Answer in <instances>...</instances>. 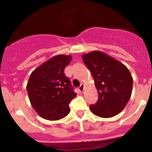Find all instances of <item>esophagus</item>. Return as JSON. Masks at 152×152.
I'll list each match as a JSON object with an SVG mask.
<instances>
[{
    "label": "esophagus",
    "mask_w": 152,
    "mask_h": 152,
    "mask_svg": "<svg viewBox=\"0 0 152 152\" xmlns=\"http://www.w3.org/2000/svg\"><path fill=\"white\" fill-rule=\"evenodd\" d=\"M78 89L80 92L82 93L83 91H84V84H80V86L78 88Z\"/></svg>",
    "instance_id": "esophagus-1"
}]
</instances>
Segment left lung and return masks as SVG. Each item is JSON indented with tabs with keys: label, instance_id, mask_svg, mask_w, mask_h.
Wrapping results in <instances>:
<instances>
[{
	"label": "left lung",
	"instance_id": "left-lung-1",
	"mask_svg": "<svg viewBox=\"0 0 152 152\" xmlns=\"http://www.w3.org/2000/svg\"><path fill=\"white\" fill-rule=\"evenodd\" d=\"M82 59L94 80L98 100L91 105V112L102 118H110L123 110L131 97L132 77L126 65L103 52L84 54Z\"/></svg>",
	"mask_w": 152,
	"mask_h": 152
}]
</instances>
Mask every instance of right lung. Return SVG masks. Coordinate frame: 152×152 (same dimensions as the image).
<instances>
[{
    "mask_svg": "<svg viewBox=\"0 0 152 152\" xmlns=\"http://www.w3.org/2000/svg\"><path fill=\"white\" fill-rule=\"evenodd\" d=\"M72 56L58 55L42 64L30 75L26 85L31 105L48 120L62 119L69 113V103L76 94L64 68Z\"/></svg>",
    "mask_w": 152,
    "mask_h": 152,
    "instance_id": "obj_1",
    "label": "right lung"
}]
</instances>
